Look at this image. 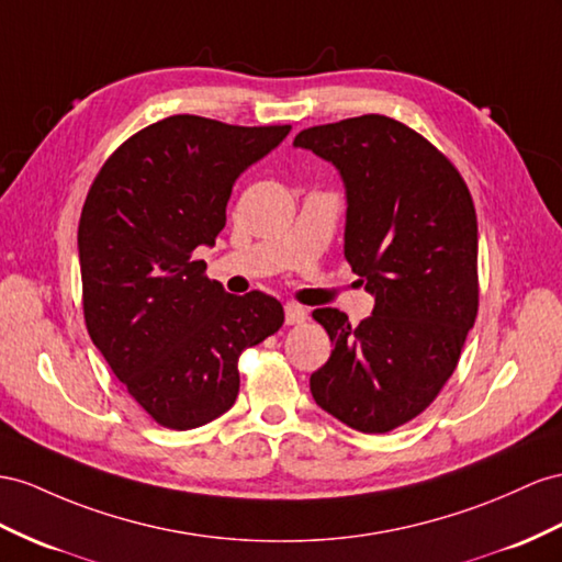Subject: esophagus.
<instances>
[{
  "mask_svg": "<svg viewBox=\"0 0 562 562\" xmlns=\"http://www.w3.org/2000/svg\"><path fill=\"white\" fill-rule=\"evenodd\" d=\"M306 321V311L296 306V304H286L284 306V323L286 325H301Z\"/></svg>",
  "mask_w": 562,
  "mask_h": 562,
  "instance_id": "1",
  "label": "esophagus"
}]
</instances>
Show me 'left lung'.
<instances>
[{
  "label": "left lung",
  "mask_w": 562,
  "mask_h": 562,
  "mask_svg": "<svg viewBox=\"0 0 562 562\" xmlns=\"http://www.w3.org/2000/svg\"><path fill=\"white\" fill-rule=\"evenodd\" d=\"M294 144L339 168L344 256L375 294L356 327L337 308L313 311L335 351L311 375V394L344 425L384 435L437 398L477 318L472 194L449 156L380 113L306 127Z\"/></svg>",
  "instance_id": "left-lung-1"
}]
</instances>
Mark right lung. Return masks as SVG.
Returning a JSON list of instances; mask_svg holds the SVG:
<instances>
[{
  "mask_svg": "<svg viewBox=\"0 0 562 562\" xmlns=\"http://www.w3.org/2000/svg\"><path fill=\"white\" fill-rule=\"evenodd\" d=\"M290 131L180 113L127 137L85 199V325L113 375L161 427H201L233 408L241 351L284 323L278 299L227 294L194 251L225 227L239 172Z\"/></svg>",
  "mask_w": 562,
  "mask_h": 562,
  "instance_id": "right-lung-1",
  "label": "right lung"
}]
</instances>
